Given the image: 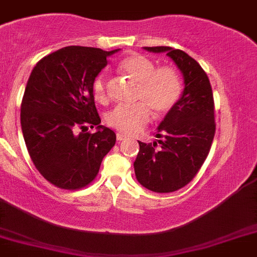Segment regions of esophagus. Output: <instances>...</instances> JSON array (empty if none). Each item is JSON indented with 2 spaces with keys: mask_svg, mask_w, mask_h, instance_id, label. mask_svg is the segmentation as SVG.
<instances>
[{
  "mask_svg": "<svg viewBox=\"0 0 257 257\" xmlns=\"http://www.w3.org/2000/svg\"><path fill=\"white\" fill-rule=\"evenodd\" d=\"M116 138H117V141H122V140H124V139H126L127 136L124 135V134H122V133H117Z\"/></svg>",
  "mask_w": 257,
  "mask_h": 257,
  "instance_id": "1",
  "label": "esophagus"
}]
</instances>
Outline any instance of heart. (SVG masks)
<instances>
[{
    "mask_svg": "<svg viewBox=\"0 0 257 257\" xmlns=\"http://www.w3.org/2000/svg\"><path fill=\"white\" fill-rule=\"evenodd\" d=\"M119 69L138 84L135 100L138 104L118 105L108 114L107 122L124 134L140 131L150 119V112L161 116L168 112L180 99L182 84L172 67H158L150 58L134 53L121 61ZM93 93L96 100L107 102L108 85L104 74L94 79Z\"/></svg>",
    "mask_w": 257,
    "mask_h": 257,
    "instance_id": "heart-1",
    "label": "heart"
}]
</instances>
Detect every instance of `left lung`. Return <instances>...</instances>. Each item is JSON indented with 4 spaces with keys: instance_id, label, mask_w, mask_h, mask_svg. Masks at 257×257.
Segmentation results:
<instances>
[{
    "instance_id": "1",
    "label": "left lung",
    "mask_w": 257,
    "mask_h": 257,
    "mask_svg": "<svg viewBox=\"0 0 257 257\" xmlns=\"http://www.w3.org/2000/svg\"><path fill=\"white\" fill-rule=\"evenodd\" d=\"M171 58L183 76L180 99L158 126L153 144L139 141L134 162L136 180L154 192H173L196 176L210 150L215 134L214 99L210 81L192 57L171 47H144Z\"/></svg>"
}]
</instances>
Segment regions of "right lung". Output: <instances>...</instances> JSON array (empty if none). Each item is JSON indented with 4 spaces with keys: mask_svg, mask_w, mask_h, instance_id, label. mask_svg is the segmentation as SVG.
<instances>
[{
    "mask_svg": "<svg viewBox=\"0 0 257 257\" xmlns=\"http://www.w3.org/2000/svg\"><path fill=\"white\" fill-rule=\"evenodd\" d=\"M70 46L35 65L21 102V131L35 168L55 186L77 190L95 178L116 134L100 124L93 82L117 53ZM89 126L96 133H86Z\"/></svg>",
    "mask_w": 257,
    "mask_h": 257,
    "instance_id": "right-lung-1",
    "label": "right lung"
}]
</instances>
